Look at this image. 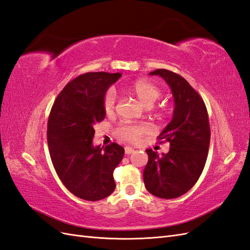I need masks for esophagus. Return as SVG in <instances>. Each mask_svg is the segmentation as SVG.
Segmentation results:
<instances>
[{"label":"esophagus","mask_w":250,"mask_h":250,"mask_svg":"<svg viewBox=\"0 0 250 250\" xmlns=\"http://www.w3.org/2000/svg\"><path fill=\"white\" fill-rule=\"evenodd\" d=\"M135 152V150H134L133 148H131V146H125V153L126 155H130V154H132V153H134Z\"/></svg>","instance_id":"1"}]
</instances>
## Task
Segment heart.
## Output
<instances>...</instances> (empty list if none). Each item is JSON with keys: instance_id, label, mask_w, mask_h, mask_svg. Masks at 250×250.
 <instances>
[{"instance_id": "1", "label": "heart", "mask_w": 250, "mask_h": 250, "mask_svg": "<svg viewBox=\"0 0 250 250\" xmlns=\"http://www.w3.org/2000/svg\"><path fill=\"white\" fill-rule=\"evenodd\" d=\"M127 89L146 107H151L162 96V89L159 88V86L156 85L154 82L146 79L136 80ZM102 105H104L106 116L114 115L115 107H116V95L111 89L104 94ZM146 132H148V127L145 125L133 124L120 125L115 131L117 137L130 144L138 143Z\"/></svg>"}]
</instances>
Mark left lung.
<instances>
[{
    "label": "left lung",
    "instance_id": "1",
    "mask_svg": "<svg viewBox=\"0 0 250 250\" xmlns=\"http://www.w3.org/2000/svg\"><path fill=\"white\" fill-rule=\"evenodd\" d=\"M158 75L170 86L174 98L173 117L157 138L169 143L167 154L158 155L151 149L144 170V183L151 194L176 198L188 192L200 178L207 161L210 125L205 102L188 81L176 73L159 68Z\"/></svg>",
    "mask_w": 250,
    "mask_h": 250
}]
</instances>
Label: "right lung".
Segmentation results:
<instances>
[{
  "label": "right lung",
  "instance_id": "right-lung-1",
  "mask_svg": "<svg viewBox=\"0 0 250 250\" xmlns=\"http://www.w3.org/2000/svg\"><path fill=\"white\" fill-rule=\"evenodd\" d=\"M120 73L95 72L76 77L57 96L47 123L54 168L66 189L85 201H100L116 187L113 172L125 149L112 143L93 146L94 125L104 119L102 100ZM104 147V146H102Z\"/></svg>",
  "mask_w": 250,
  "mask_h": 250
}]
</instances>
